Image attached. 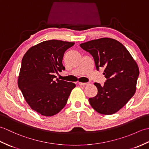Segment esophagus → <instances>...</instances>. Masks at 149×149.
<instances>
[{
	"instance_id": "1",
	"label": "esophagus",
	"mask_w": 149,
	"mask_h": 149,
	"mask_svg": "<svg viewBox=\"0 0 149 149\" xmlns=\"http://www.w3.org/2000/svg\"><path fill=\"white\" fill-rule=\"evenodd\" d=\"M89 83H79V84L80 85V86H87V85L89 84Z\"/></svg>"
}]
</instances>
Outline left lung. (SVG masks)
<instances>
[{
	"instance_id": "left-lung-1",
	"label": "left lung",
	"mask_w": 149,
	"mask_h": 149,
	"mask_svg": "<svg viewBox=\"0 0 149 149\" xmlns=\"http://www.w3.org/2000/svg\"><path fill=\"white\" fill-rule=\"evenodd\" d=\"M93 56L97 70L102 67L107 79L104 86L95 83L97 95L90 98L93 108L102 115H112L124 106L136 90L139 68L127 49L116 40L109 38L80 44Z\"/></svg>"
}]
</instances>
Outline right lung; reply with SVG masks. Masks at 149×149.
Instances as JSON below:
<instances>
[{
    "label": "right lung",
    "mask_w": 149,
    "mask_h": 149,
    "mask_svg": "<svg viewBox=\"0 0 149 149\" xmlns=\"http://www.w3.org/2000/svg\"><path fill=\"white\" fill-rule=\"evenodd\" d=\"M74 42L50 40L33 46L22 60L18 86L31 108L43 116L58 113L66 105L73 83L59 80L55 74L65 70L62 60Z\"/></svg>",
    "instance_id": "1"
}]
</instances>
